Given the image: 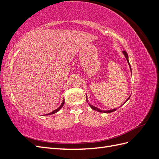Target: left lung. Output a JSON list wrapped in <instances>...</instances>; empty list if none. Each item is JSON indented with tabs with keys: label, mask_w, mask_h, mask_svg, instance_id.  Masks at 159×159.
Instances as JSON below:
<instances>
[{
	"label": "left lung",
	"mask_w": 159,
	"mask_h": 159,
	"mask_svg": "<svg viewBox=\"0 0 159 159\" xmlns=\"http://www.w3.org/2000/svg\"><path fill=\"white\" fill-rule=\"evenodd\" d=\"M123 54L125 55V57H126V59H127V62H128V64H129V67H130V70H131V66H130V64H129V60H128V54H127V53L125 52V51H123ZM86 98H87V97H86ZM130 98V97H129V98L126 100V102ZM87 100V102L88 103V99H86ZM88 104L89 105V106H90V107L91 108V109H93V110H95V111H98V112H102V113H111V112H113V111H116L117 110V109H111V110H107V111H103V110H101V109H98V107H94V106H93V105H91V104H89V103H88Z\"/></svg>",
	"instance_id": "obj_1"
}]
</instances>
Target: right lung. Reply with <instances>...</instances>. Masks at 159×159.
<instances>
[{
	"instance_id": "right-lung-1",
	"label": "right lung",
	"mask_w": 159,
	"mask_h": 159,
	"mask_svg": "<svg viewBox=\"0 0 159 159\" xmlns=\"http://www.w3.org/2000/svg\"><path fill=\"white\" fill-rule=\"evenodd\" d=\"M64 101H63V102L61 103V105L60 106L57 108V109H55L54 111H53L52 112H51V113H48V114H46V115H52V114H54V113H57V111H58L64 106Z\"/></svg>"
}]
</instances>
